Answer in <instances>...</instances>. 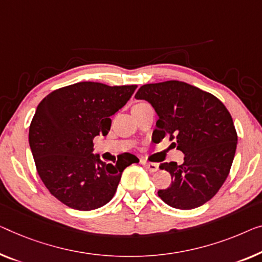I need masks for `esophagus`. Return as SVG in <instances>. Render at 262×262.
<instances>
[{"mask_svg": "<svg viewBox=\"0 0 262 262\" xmlns=\"http://www.w3.org/2000/svg\"><path fill=\"white\" fill-rule=\"evenodd\" d=\"M142 165L146 167V168L150 171V173H155L156 170L159 169V165L158 163H153V162H146V161H141Z\"/></svg>", "mask_w": 262, "mask_h": 262, "instance_id": "esophagus-1", "label": "esophagus"}]
</instances>
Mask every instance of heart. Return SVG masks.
Listing matches in <instances>:
<instances>
[{
	"label": "heart",
	"mask_w": 262,
	"mask_h": 262,
	"mask_svg": "<svg viewBox=\"0 0 262 262\" xmlns=\"http://www.w3.org/2000/svg\"><path fill=\"white\" fill-rule=\"evenodd\" d=\"M140 104H146V103H139V104H136V106H140Z\"/></svg>",
	"instance_id": "obj_1"
}]
</instances>
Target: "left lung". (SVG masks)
Instances as JSON below:
<instances>
[{
	"mask_svg": "<svg viewBox=\"0 0 262 262\" xmlns=\"http://www.w3.org/2000/svg\"><path fill=\"white\" fill-rule=\"evenodd\" d=\"M135 99L149 102L159 116L153 136L169 135L185 154L182 165H160L173 181L159 196L178 209L206 204L224 185L235 155L237 135L227 108L210 93L174 80L144 84Z\"/></svg>",
	"mask_w": 262,
	"mask_h": 262,
	"instance_id": "left-lung-1",
	"label": "left lung"
}]
</instances>
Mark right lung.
<instances>
[{"label": "right lung", "instance_id": "add662e5", "mask_svg": "<svg viewBox=\"0 0 262 262\" xmlns=\"http://www.w3.org/2000/svg\"><path fill=\"white\" fill-rule=\"evenodd\" d=\"M138 85L79 82L56 89L41 101L29 127V146L37 173L62 204L93 210L112 200L124 168L139 162L119 155L114 165L93 154L95 136H106L112 120Z\"/></svg>", "mask_w": 262, "mask_h": 262}]
</instances>
